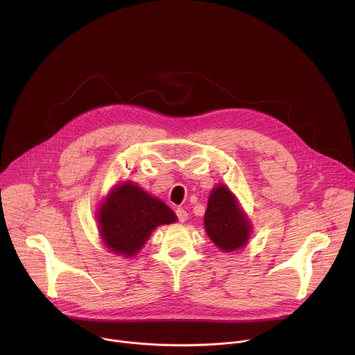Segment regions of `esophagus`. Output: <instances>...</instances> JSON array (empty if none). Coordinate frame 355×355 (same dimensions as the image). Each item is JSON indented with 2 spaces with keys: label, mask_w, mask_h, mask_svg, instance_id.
Masks as SVG:
<instances>
[{
  "label": "esophagus",
  "mask_w": 355,
  "mask_h": 355,
  "mask_svg": "<svg viewBox=\"0 0 355 355\" xmlns=\"http://www.w3.org/2000/svg\"><path fill=\"white\" fill-rule=\"evenodd\" d=\"M175 215H177L180 222H185L188 219V212L184 208H177L175 209Z\"/></svg>",
  "instance_id": "obj_1"
}]
</instances>
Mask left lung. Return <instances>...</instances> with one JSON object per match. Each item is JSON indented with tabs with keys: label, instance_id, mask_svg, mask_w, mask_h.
Wrapping results in <instances>:
<instances>
[{
	"label": "left lung",
	"instance_id": "obj_1",
	"mask_svg": "<svg viewBox=\"0 0 355 355\" xmlns=\"http://www.w3.org/2000/svg\"><path fill=\"white\" fill-rule=\"evenodd\" d=\"M204 223L211 240L223 251L241 248L250 236L248 220L232 192L223 185L211 192Z\"/></svg>",
	"mask_w": 355,
	"mask_h": 355
}]
</instances>
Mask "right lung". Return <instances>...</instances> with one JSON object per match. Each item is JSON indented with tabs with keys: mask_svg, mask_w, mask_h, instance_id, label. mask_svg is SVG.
Returning a JSON list of instances; mask_svg holds the SVG:
<instances>
[{
	"mask_svg": "<svg viewBox=\"0 0 355 355\" xmlns=\"http://www.w3.org/2000/svg\"><path fill=\"white\" fill-rule=\"evenodd\" d=\"M175 220L177 216L164 202L132 182L115 188L98 214L99 233L105 245L128 257L143 247L153 229Z\"/></svg>",
	"mask_w": 355,
	"mask_h": 355,
	"instance_id": "add662e5",
	"label": "right lung"
}]
</instances>
